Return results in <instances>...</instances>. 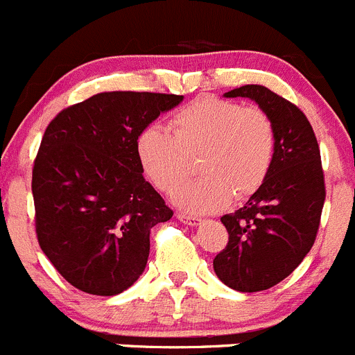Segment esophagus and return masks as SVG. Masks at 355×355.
I'll list each match as a JSON object with an SVG mask.
<instances>
[{"mask_svg":"<svg viewBox=\"0 0 355 355\" xmlns=\"http://www.w3.org/2000/svg\"><path fill=\"white\" fill-rule=\"evenodd\" d=\"M178 219L181 220V223L184 224H189V226H198L200 223H202V219L200 217H195V216H188V214H178Z\"/></svg>","mask_w":355,"mask_h":355,"instance_id":"obj_1","label":"esophagus"}]
</instances>
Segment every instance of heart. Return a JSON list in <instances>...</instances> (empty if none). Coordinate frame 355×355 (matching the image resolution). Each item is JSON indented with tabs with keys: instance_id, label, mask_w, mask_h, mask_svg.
Instances as JSON below:
<instances>
[{
	"instance_id": "1",
	"label": "heart",
	"mask_w": 355,
	"mask_h": 355,
	"mask_svg": "<svg viewBox=\"0 0 355 355\" xmlns=\"http://www.w3.org/2000/svg\"><path fill=\"white\" fill-rule=\"evenodd\" d=\"M173 135L148 125L136 138V155L159 191L173 193L200 157L204 176L178 189L174 200L188 212L224 209L231 198L247 200L262 188L276 157V128L261 107L200 96L171 117Z\"/></svg>"
}]
</instances>
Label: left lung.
I'll list each match as a JSON object with an SVG mask.
<instances>
[{
    "label": "left lung",
    "instance_id": "1",
    "mask_svg": "<svg viewBox=\"0 0 355 355\" xmlns=\"http://www.w3.org/2000/svg\"><path fill=\"white\" fill-rule=\"evenodd\" d=\"M227 98H252L271 115L276 157L245 207L220 217L227 245L214 259L217 278L236 292H262L292 275L312 248L326 198L318 139L304 112L266 86L247 84Z\"/></svg>",
    "mask_w": 355,
    "mask_h": 355
}]
</instances>
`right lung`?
Wrapping results in <instances>:
<instances>
[{"mask_svg": "<svg viewBox=\"0 0 355 355\" xmlns=\"http://www.w3.org/2000/svg\"><path fill=\"white\" fill-rule=\"evenodd\" d=\"M181 101L179 94L107 91L48 124L33 167L36 234L80 292L117 295L145 271L150 231L174 212L143 178L136 138Z\"/></svg>", "mask_w": 355, "mask_h": 355, "instance_id": "obj_1", "label": "right lung"}]
</instances>
